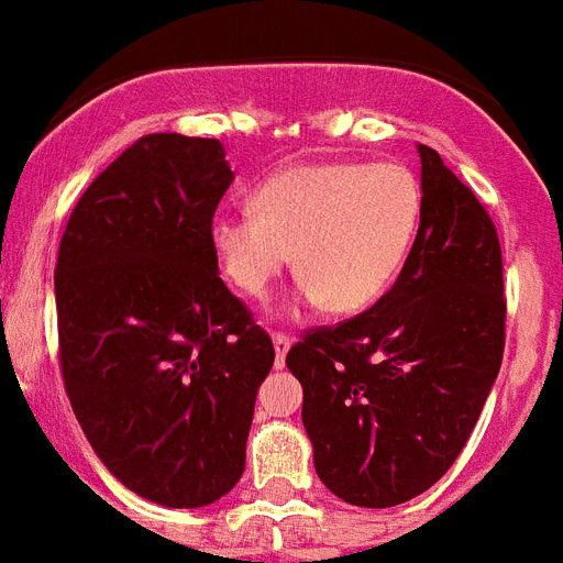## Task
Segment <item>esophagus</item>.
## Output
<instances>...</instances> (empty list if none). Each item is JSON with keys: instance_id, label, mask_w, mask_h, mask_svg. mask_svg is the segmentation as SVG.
I'll return each instance as SVG.
<instances>
[{"instance_id": "34e87169", "label": "esophagus", "mask_w": 563, "mask_h": 563, "mask_svg": "<svg viewBox=\"0 0 563 563\" xmlns=\"http://www.w3.org/2000/svg\"><path fill=\"white\" fill-rule=\"evenodd\" d=\"M272 343H274V363L277 366H283V361H286V354H289L291 349V338L289 334H272Z\"/></svg>"}]
</instances>
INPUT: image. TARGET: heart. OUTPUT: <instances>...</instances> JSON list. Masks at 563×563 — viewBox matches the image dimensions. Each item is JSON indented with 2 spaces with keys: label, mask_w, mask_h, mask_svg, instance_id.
<instances>
[{
  "label": "heart",
  "mask_w": 563,
  "mask_h": 563,
  "mask_svg": "<svg viewBox=\"0 0 563 563\" xmlns=\"http://www.w3.org/2000/svg\"><path fill=\"white\" fill-rule=\"evenodd\" d=\"M420 186L398 163H306L274 174L254 211H220L211 249L240 291L263 297L295 252L303 295L352 314L384 297L412 252Z\"/></svg>",
  "instance_id": "obj_1"
}]
</instances>
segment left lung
<instances>
[{
  "label": "left lung",
  "instance_id": "obj_1",
  "mask_svg": "<svg viewBox=\"0 0 563 563\" xmlns=\"http://www.w3.org/2000/svg\"><path fill=\"white\" fill-rule=\"evenodd\" d=\"M420 225L369 311L311 329L286 366L303 386L314 470L354 507H398L446 475L504 357V263L478 197L418 145Z\"/></svg>",
  "mask_w": 563,
  "mask_h": 563
}]
</instances>
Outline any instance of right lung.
<instances>
[{
	"label": "right lung",
	"mask_w": 563,
	"mask_h": 563,
	"mask_svg": "<svg viewBox=\"0 0 563 563\" xmlns=\"http://www.w3.org/2000/svg\"><path fill=\"white\" fill-rule=\"evenodd\" d=\"M231 179L220 140L143 136L85 188L56 257L59 369L79 427L122 486L174 509L238 484L274 363L211 249Z\"/></svg>",
	"instance_id": "right-lung-1"
}]
</instances>
